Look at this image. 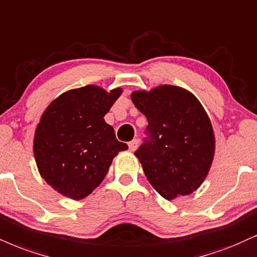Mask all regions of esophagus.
Wrapping results in <instances>:
<instances>
[{"label": "esophagus", "instance_id": "esophagus-1", "mask_svg": "<svg viewBox=\"0 0 257 257\" xmlns=\"http://www.w3.org/2000/svg\"><path fill=\"white\" fill-rule=\"evenodd\" d=\"M138 145H139V141L137 140V139H134V140H132V141L128 144L129 151H132V152H134V151L138 148Z\"/></svg>", "mask_w": 257, "mask_h": 257}]
</instances>
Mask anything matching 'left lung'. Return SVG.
Masks as SVG:
<instances>
[{
    "label": "left lung",
    "instance_id": "1",
    "mask_svg": "<svg viewBox=\"0 0 257 257\" xmlns=\"http://www.w3.org/2000/svg\"><path fill=\"white\" fill-rule=\"evenodd\" d=\"M131 98L148 120V139L135 152L148 182L169 201L189 195L203 183L214 158L206 110L191 92L172 85L134 91Z\"/></svg>",
    "mask_w": 257,
    "mask_h": 257
}]
</instances>
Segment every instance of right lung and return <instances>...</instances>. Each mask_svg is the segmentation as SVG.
Here are the masks:
<instances>
[{
  "label": "right lung",
  "instance_id": "1",
  "mask_svg": "<svg viewBox=\"0 0 257 257\" xmlns=\"http://www.w3.org/2000/svg\"><path fill=\"white\" fill-rule=\"evenodd\" d=\"M122 93L95 85L69 89L49 104L33 139L37 168L44 181L73 200L88 196L126 144L116 139L104 116Z\"/></svg>",
  "mask_w": 257,
  "mask_h": 257
}]
</instances>
